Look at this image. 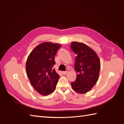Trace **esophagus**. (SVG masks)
<instances>
[{
	"mask_svg": "<svg viewBox=\"0 0 124 124\" xmlns=\"http://www.w3.org/2000/svg\"><path fill=\"white\" fill-rule=\"evenodd\" d=\"M62 73L63 75H66V74L67 73V71H62Z\"/></svg>",
	"mask_w": 124,
	"mask_h": 124,
	"instance_id": "obj_1",
	"label": "esophagus"
}]
</instances>
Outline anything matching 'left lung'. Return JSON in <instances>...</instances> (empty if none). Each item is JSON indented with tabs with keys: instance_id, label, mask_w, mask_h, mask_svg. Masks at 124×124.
<instances>
[{
	"instance_id": "obj_1",
	"label": "left lung",
	"mask_w": 124,
	"mask_h": 124,
	"mask_svg": "<svg viewBox=\"0 0 124 124\" xmlns=\"http://www.w3.org/2000/svg\"><path fill=\"white\" fill-rule=\"evenodd\" d=\"M71 50L76 54L74 65L76 71V80L71 82L73 90L84 94L89 91L98 80L100 62L95 52L84 43L72 42Z\"/></svg>"
}]
</instances>
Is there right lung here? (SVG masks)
<instances>
[{"label": "right lung", "instance_id": "obj_1", "mask_svg": "<svg viewBox=\"0 0 124 124\" xmlns=\"http://www.w3.org/2000/svg\"><path fill=\"white\" fill-rule=\"evenodd\" d=\"M62 46L58 43L43 42L36 46L27 59L26 70L31 84L42 95L53 93L59 78L54 65V56Z\"/></svg>", "mask_w": 124, "mask_h": 124}]
</instances>
